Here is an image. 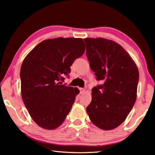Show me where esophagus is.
Here are the masks:
<instances>
[{
  "mask_svg": "<svg viewBox=\"0 0 155 155\" xmlns=\"http://www.w3.org/2000/svg\"><path fill=\"white\" fill-rule=\"evenodd\" d=\"M79 90H80V94H83V93L84 92V91H85V90H84V88H80Z\"/></svg>",
  "mask_w": 155,
  "mask_h": 155,
  "instance_id": "1",
  "label": "esophagus"
}]
</instances>
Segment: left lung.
Returning <instances> with one entry per match:
<instances>
[{
  "label": "left lung",
  "mask_w": 155,
  "mask_h": 155,
  "mask_svg": "<svg viewBox=\"0 0 155 155\" xmlns=\"http://www.w3.org/2000/svg\"><path fill=\"white\" fill-rule=\"evenodd\" d=\"M86 55L91 69L102 84L92 88L86 108L91 121L109 130L117 128L130 113L137 97L139 72L120 44L104 38H86Z\"/></svg>",
  "instance_id": "1"
}]
</instances>
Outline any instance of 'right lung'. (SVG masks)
Instances as JSON below:
<instances>
[{
  "label": "right lung",
  "mask_w": 155,
  "mask_h": 155,
  "mask_svg": "<svg viewBox=\"0 0 155 155\" xmlns=\"http://www.w3.org/2000/svg\"><path fill=\"white\" fill-rule=\"evenodd\" d=\"M85 49L80 38H56L37 44L27 54L20 69L21 94L34 121L54 130L63 124L75 97L77 87L62 84L71 66Z\"/></svg>",
  "instance_id": "obj_1"
}]
</instances>
